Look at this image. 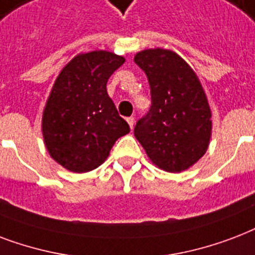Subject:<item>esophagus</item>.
Returning a JSON list of instances; mask_svg holds the SVG:
<instances>
[{"instance_id":"34e87169","label":"esophagus","mask_w":255,"mask_h":255,"mask_svg":"<svg viewBox=\"0 0 255 255\" xmlns=\"http://www.w3.org/2000/svg\"><path fill=\"white\" fill-rule=\"evenodd\" d=\"M126 121H128V124H129L130 129H133V128H134V117L126 118Z\"/></svg>"}]
</instances>
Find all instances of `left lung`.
<instances>
[{
    "label": "left lung",
    "instance_id": "left-lung-1",
    "mask_svg": "<svg viewBox=\"0 0 255 255\" xmlns=\"http://www.w3.org/2000/svg\"><path fill=\"white\" fill-rule=\"evenodd\" d=\"M134 62L145 72L151 94V106L134 135L159 169L186 170L206 153L212 137V112L202 85L171 50L146 49Z\"/></svg>",
    "mask_w": 255,
    "mask_h": 255
}]
</instances>
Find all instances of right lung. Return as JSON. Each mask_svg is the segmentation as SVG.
Masks as SVG:
<instances>
[{"instance_id":"right-lung-1","label":"right lung","mask_w":255,"mask_h":255,"mask_svg":"<svg viewBox=\"0 0 255 255\" xmlns=\"http://www.w3.org/2000/svg\"><path fill=\"white\" fill-rule=\"evenodd\" d=\"M125 58L106 50L78 54L61 70L42 116L49 154L61 166L86 173L104 162L118 138L130 131L106 84Z\"/></svg>"}]
</instances>
